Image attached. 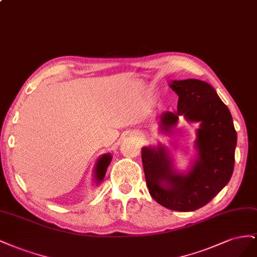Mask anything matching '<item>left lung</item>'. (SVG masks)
Returning <instances> with one entry per match:
<instances>
[{"mask_svg": "<svg viewBox=\"0 0 257 257\" xmlns=\"http://www.w3.org/2000/svg\"><path fill=\"white\" fill-rule=\"evenodd\" d=\"M179 96L177 113L161 115L166 131L175 126L180 115L200 122L196 148L199 156L186 175L173 170L168 151L143 148L142 164L151 196L161 206L188 212L211 201L229 182L234 166L237 133L232 117L211 85L199 79L173 80L170 85Z\"/></svg>", "mask_w": 257, "mask_h": 257, "instance_id": "8db88e82", "label": "left lung"}]
</instances>
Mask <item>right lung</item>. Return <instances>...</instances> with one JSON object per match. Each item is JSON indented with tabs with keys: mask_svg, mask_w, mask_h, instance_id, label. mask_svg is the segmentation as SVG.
I'll return each mask as SVG.
<instances>
[{
	"mask_svg": "<svg viewBox=\"0 0 257 257\" xmlns=\"http://www.w3.org/2000/svg\"><path fill=\"white\" fill-rule=\"evenodd\" d=\"M111 160H112V156L109 155V154H105V155L100 157L99 160L97 161L96 170H94L96 171L97 183H100L102 180H103L106 169H107L109 163H111Z\"/></svg>",
	"mask_w": 257,
	"mask_h": 257,
	"instance_id": "right-lung-1",
	"label": "right lung"
}]
</instances>
